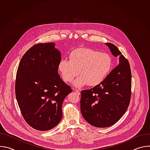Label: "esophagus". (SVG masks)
Returning <instances> with one entry per match:
<instances>
[{
  "mask_svg": "<svg viewBox=\"0 0 150 150\" xmlns=\"http://www.w3.org/2000/svg\"><path fill=\"white\" fill-rule=\"evenodd\" d=\"M74 92H75L77 95H80L81 93H80L79 91H78V90H75V89H74Z\"/></svg>",
  "mask_w": 150,
  "mask_h": 150,
  "instance_id": "34e87169",
  "label": "esophagus"
}]
</instances>
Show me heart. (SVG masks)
I'll list each match as a JSON object with an SVG mask.
<instances>
[{
    "label": "heart",
    "mask_w": 150,
    "mask_h": 150,
    "mask_svg": "<svg viewBox=\"0 0 150 150\" xmlns=\"http://www.w3.org/2000/svg\"><path fill=\"white\" fill-rule=\"evenodd\" d=\"M112 66V59L109 54L90 48H78L70 53L69 60H60L58 71L67 82H71L79 72L81 75L74 82L76 87L88 84L95 87L108 77Z\"/></svg>",
    "instance_id": "heart-1"
}]
</instances>
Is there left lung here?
Masks as SVG:
<instances>
[{"label":"left lung","instance_id":"8db88e82","mask_svg":"<svg viewBox=\"0 0 150 150\" xmlns=\"http://www.w3.org/2000/svg\"><path fill=\"white\" fill-rule=\"evenodd\" d=\"M105 45L114 56H120L119 64L101 84L81 93L82 116L90 125L97 127L115 124L127 110L131 96L129 63L115 45L110 42Z\"/></svg>","mask_w":150,"mask_h":150}]
</instances>
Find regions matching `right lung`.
Here are the masks:
<instances>
[{"mask_svg":"<svg viewBox=\"0 0 150 150\" xmlns=\"http://www.w3.org/2000/svg\"><path fill=\"white\" fill-rule=\"evenodd\" d=\"M60 52L54 43L34 45L21 59L15 81V96L22 115L35 129L46 131L62 117L64 99L72 91L58 74Z\"/></svg>","mask_w":150,"mask_h":150,"instance_id":"1","label":"right lung"}]
</instances>
